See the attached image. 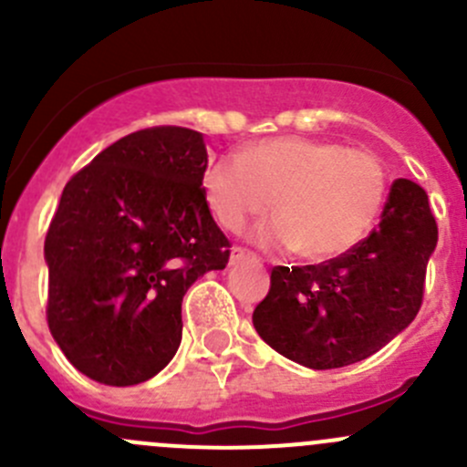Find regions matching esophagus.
<instances>
[{
  "label": "esophagus",
  "mask_w": 467,
  "mask_h": 467,
  "mask_svg": "<svg viewBox=\"0 0 467 467\" xmlns=\"http://www.w3.org/2000/svg\"><path fill=\"white\" fill-rule=\"evenodd\" d=\"M244 260L257 262V255H255V253L246 251V248H242V246H233V251H230V264H237V262H244Z\"/></svg>",
  "instance_id": "obj_1"
}]
</instances>
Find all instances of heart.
<instances>
[{
  "label": "heart",
  "mask_w": 467,
  "mask_h": 467,
  "mask_svg": "<svg viewBox=\"0 0 467 467\" xmlns=\"http://www.w3.org/2000/svg\"><path fill=\"white\" fill-rule=\"evenodd\" d=\"M389 176L379 155L337 142L275 138L225 155L203 176L207 205L221 225L239 233L253 216L275 210L255 237L262 246L309 262L350 253L378 221Z\"/></svg>",
  "instance_id": "obj_1"
}]
</instances>
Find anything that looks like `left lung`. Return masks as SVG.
<instances>
[{
  "mask_svg": "<svg viewBox=\"0 0 467 467\" xmlns=\"http://www.w3.org/2000/svg\"><path fill=\"white\" fill-rule=\"evenodd\" d=\"M436 242L427 192L398 178L379 225L350 253L273 268L253 325L273 350L300 366L329 370L357 364L416 318Z\"/></svg>",
  "mask_w": 467,
  "mask_h": 467,
  "instance_id": "obj_1",
  "label": "left lung"
}]
</instances>
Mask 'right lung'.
<instances>
[{
	"instance_id": "right-lung-1",
	"label": "right lung",
	"mask_w": 467,
	"mask_h": 467,
	"mask_svg": "<svg viewBox=\"0 0 467 467\" xmlns=\"http://www.w3.org/2000/svg\"><path fill=\"white\" fill-rule=\"evenodd\" d=\"M205 167L199 130L155 126L117 140L65 185L45 239L47 323L89 379L158 375L181 346L182 296L228 264Z\"/></svg>"
}]
</instances>
